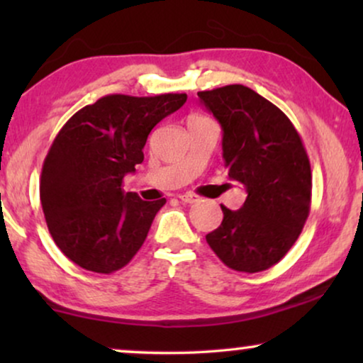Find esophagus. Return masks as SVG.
I'll return each instance as SVG.
<instances>
[{
  "label": "esophagus",
  "instance_id": "34e87169",
  "mask_svg": "<svg viewBox=\"0 0 363 363\" xmlns=\"http://www.w3.org/2000/svg\"><path fill=\"white\" fill-rule=\"evenodd\" d=\"M178 198H180V201L183 203H190V205H193V203H198L201 200L200 196L198 195H191V193H182V195H178Z\"/></svg>",
  "mask_w": 363,
  "mask_h": 363
}]
</instances>
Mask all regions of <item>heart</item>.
Returning a JSON list of instances; mask_svg holds the SVG:
<instances>
[{
	"instance_id": "b5f03b06",
	"label": "heart",
	"mask_w": 363,
	"mask_h": 363,
	"mask_svg": "<svg viewBox=\"0 0 363 363\" xmlns=\"http://www.w3.org/2000/svg\"><path fill=\"white\" fill-rule=\"evenodd\" d=\"M193 117H200V116H193ZM193 117H190V118H193Z\"/></svg>"
}]
</instances>
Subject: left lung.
Here are the masks:
<instances>
[{
    "instance_id": "left-lung-1",
    "label": "left lung",
    "mask_w": 363,
    "mask_h": 363,
    "mask_svg": "<svg viewBox=\"0 0 363 363\" xmlns=\"http://www.w3.org/2000/svg\"><path fill=\"white\" fill-rule=\"evenodd\" d=\"M220 122L223 160L246 201L231 211L206 241L231 269L259 272L279 262L299 238L311 210V163L299 133L277 108L252 89L233 84L198 92Z\"/></svg>"
}]
</instances>
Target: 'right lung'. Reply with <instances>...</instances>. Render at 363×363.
<instances>
[{
	"mask_svg": "<svg viewBox=\"0 0 363 363\" xmlns=\"http://www.w3.org/2000/svg\"><path fill=\"white\" fill-rule=\"evenodd\" d=\"M186 94H111L74 113L43 165L41 205L54 242L72 262L101 274L130 262L167 200L122 190L143 162L148 133L178 111Z\"/></svg>",
	"mask_w": 363,
	"mask_h": 363,
	"instance_id": "add662e5",
	"label": "right lung"
}]
</instances>
